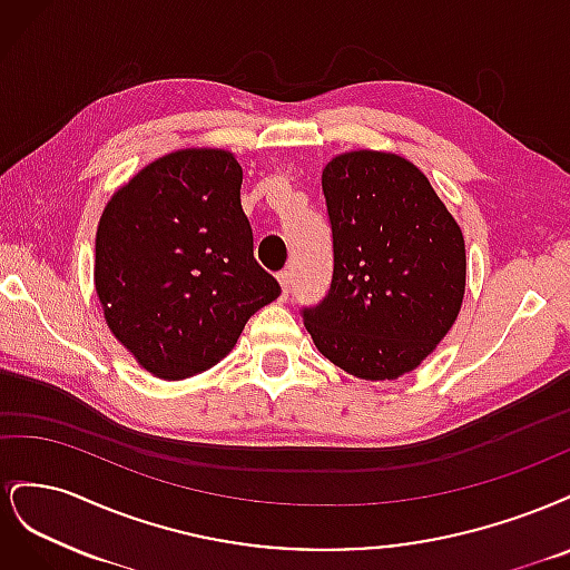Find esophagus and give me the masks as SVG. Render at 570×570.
Returning a JSON list of instances; mask_svg holds the SVG:
<instances>
[{"label": "esophagus", "instance_id": "34e87169", "mask_svg": "<svg viewBox=\"0 0 570 570\" xmlns=\"http://www.w3.org/2000/svg\"><path fill=\"white\" fill-rule=\"evenodd\" d=\"M278 283H281V287H283V299H287L289 285H292V273H289V271H281V273H278Z\"/></svg>", "mask_w": 570, "mask_h": 570}]
</instances>
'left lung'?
<instances>
[{"instance_id": "obj_1", "label": "left lung", "mask_w": 570, "mask_h": 570, "mask_svg": "<svg viewBox=\"0 0 570 570\" xmlns=\"http://www.w3.org/2000/svg\"><path fill=\"white\" fill-rule=\"evenodd\" d=\"M333 283L302 308L318 352L361 381H396L433 354L465 289V245L421 170L390 151H344L323 168Z\"/></svg>"}]
</instances>
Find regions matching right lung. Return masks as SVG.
Segmentation results:
<instances>
[{"label": "right lung", "mask_w": 570, "mask_h": 570, "mask_svg": "<svg viewBox=\"0 0 570 570\" xmlns=\"http://www.w3.org/2000/svg\"><path fill=\"white\" fill-rule=\"evenodd\" d=\"M226 149H178L116 189L99 218L95 289L114 337L164 381L216 366L281 285L254 258Z\"/></svg>", "instance_id": "1"}]
</instances>
